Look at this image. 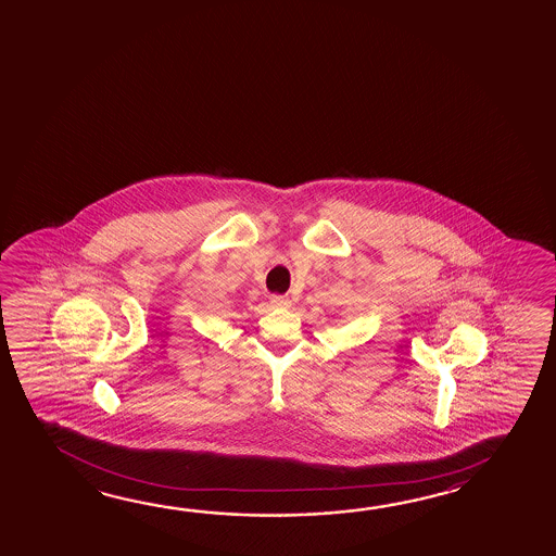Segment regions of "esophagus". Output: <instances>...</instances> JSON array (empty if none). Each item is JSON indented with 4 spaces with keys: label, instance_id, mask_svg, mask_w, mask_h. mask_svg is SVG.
Instances as JSON below:
<instances>
[{
    "label": "esophagus",
    "instance_id": "esophagus-1",
    "mask_svg": "<svg viewBox=\"0 0 556 556\" xmlns=\"http://www.w3.org/2000/svg\"><path fill=\"white\" fill-rule=\"evenodd\" d=\"M269 302H271V306H274V308H289V306H291L289 296H281V294H274Z\"/></svg>",
    "mask_w": 556,
    "mask_h": 556
}]
</instances>
